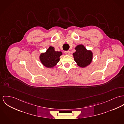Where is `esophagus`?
<instances>
[{
  "label": "esophagus",
  "instance_id": "1",
  "mask_svg": "<svg viewBox=\"0 0 124 124\" xmlns=\"http://www.w3.org/2000/svg\"><path fill=\"white\" fill-rule=\"evenodd\" d=\"M65 54L66 55H69L70 54V51H65Z\"/></svg>",
  "mask_w": 124,
  "mask_h": 124
}]
</instances>
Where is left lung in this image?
Wrapping results in <instances>:
<instances>
[{
    "label": "left lung",
    "instance_id": "obj_1",
    "mask_svg": "<svg viewBox=\"0 0 124 124\" xmlns=\"http://www.w3.org/2000/svg\"><path fill=\"white\" fill-rule=\"evenodd\" d=\"M75 48L76 51L73 55L77 65L85 68L90 65L93 58V52L90 50H87L82 44L77 45Z\"/></svg>",
    "mask_w": 124,
    "mask_h": 124
}]
</instances>
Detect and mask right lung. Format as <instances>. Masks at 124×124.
Instances as JSON below:
<instances>
[{
	"label": "right lung",
	"mask_w": 124,
	"mask_h": 124,
	"mask_svg": "<svg viewBox=\"0 0 124 124\" xmlns=\"http://www.w3.org/2000/svg\"><path fill=\"white\" fill-rule=\"evenodd\" d=\"M62 55L61 51H56L53 47H49L45 52L39 55V60L41 63L47 68H52L59 61V57Z\"/></svg>",
	"instance_id": "1"
}]
</instances>
